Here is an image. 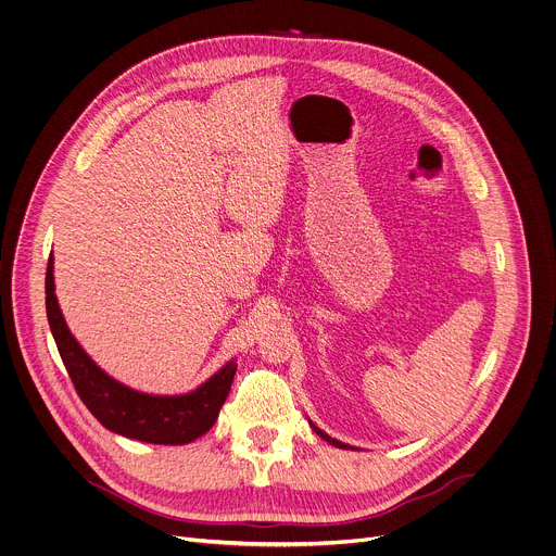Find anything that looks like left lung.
Here are the masks:
<instances>
[{"label":"left lung","mask_w":556,"mask_h":556,"mask_svg":"<svg viewBox=\"0 0 556 556\" xmlns=\"http://www.w3.org/2000/svg\"><path fill=\"white\" fill-rule=\"evenodd\" d=\"M309 421V419H307ZM309 426H312V430L323 439V441H327L329 445H333V447H340V450H357V447H353V445H346V443H342V441H338V439H331L327 432H323L320 428H316L312 421H309Z\"/></svg>","instance_id":"left-lung-1"}]
</instances>
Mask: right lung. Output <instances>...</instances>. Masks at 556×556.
Masks as SVG:
<instances>
[{"mask_svg": "<svg viewBox=\"0 0 556 556\" xmlns=\"http://www.w3.org/2000/svg\"><path fill=\"white\" fill-rule=\"evenodd\" d=\"M46 309L59 353L83 404L106 430L154 445H185L212 430L233 384L238 368L236 357L190 393H141L102 371L72 336L54 294L52 255L46 273Z\"/></svg>", "mask_w": 556, "mask_h": 556, "instance_id": "add662e5", "label": "right lung"}]
</instances>
